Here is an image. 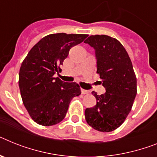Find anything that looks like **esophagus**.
<instances>
[{"label":"esophagus","mask_w":157,"mask_h":157,"mask_svg":"<svg viewBox=\"0 0 157 157\" xmlns=\"http://www.w3.org/2000/svg\"><path fill=\"white\" fill-rule=\"evenodd\" d=\"M89 91L88 90H85V89H81V93H82V94H89Z\"/></svg>","instance_id":"34e87169"}]
</instances>
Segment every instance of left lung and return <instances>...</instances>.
<instances>
[{
    "label": "left lung",
    "instance_id": "obj_1",
    "mask_svg": "<svg viewBox=\"0 0 157 157\" xmlns=\"http://www.w3.org/2000/svg\"><path fill=\"white\" fill-rule=\"evenodd\" d=\"M85 43L94 48L97 73L106 90L101 95L92 92L97 104L85 109V120L94 129L109 132L120 127L131 111L136 96V77L128 54L119 40L95 35Z\"/></svg>",
    "mask_w": 157,
    "mask_h": 157
}]
</instances>
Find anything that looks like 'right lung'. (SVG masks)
Wrapping results in <instances>:
<instances>
[{
  "label": "right lung",
  "instance_id": "add662e5",
  "mask_svg": "<svg viewBox=\"0 0 157 157\" xmlns=\"http://www.w3.org/2000/svg\"><path fill=\"white\" fill-rule=\"evenodd\" d=\"M86 34L55 33L44 36L31 48L19 72V88L24 105L31 118L40 125L60 123L73 97L81 94L76 82H64L54 74L69 50Z\"/></svg>",
  "mask_w": 157,
  "mask_h": 157
}]
</instances>
